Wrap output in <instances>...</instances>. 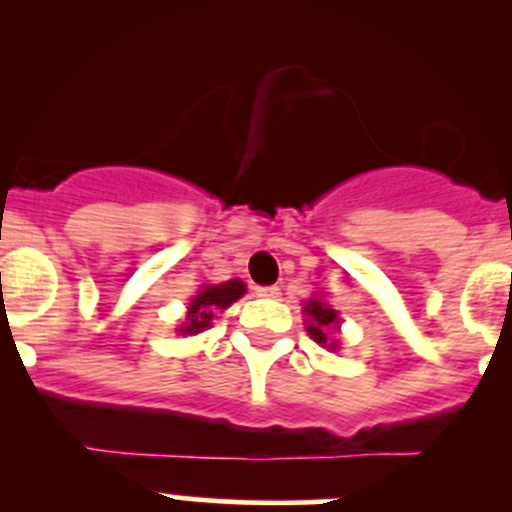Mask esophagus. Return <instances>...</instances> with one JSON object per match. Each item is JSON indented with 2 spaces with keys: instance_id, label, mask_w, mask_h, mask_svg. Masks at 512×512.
<instances>
[{
  "instance_id": "obj_1",
  "label": "esophagus",
  "mask_w": 512,
  "mask_h": 512,
  "mask_svg": "<svg viewBox=\"0 0 512 512\" xmlns=\"http://www.w3.org/2000/svg\"><path fill=\"white\" fill-rule=\"evenodd\" d=\"M257 292V297H267V299H277L280 297V287H275V285H270V287H257L255 289Z\"/></svg>"
}]
</instances>
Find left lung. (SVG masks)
I'll use <instances>...</instances> for the list:
<instances>
[{"mask_svg":"<svg viewBox=\"0 0 512 512\" xmlns=\"http://www.w3.org/2000/svg\"><path fill=\"white\" fill-rule=\"evenodd\" d=\"M304 314H307V332L309 337L317 344L327 349H337V339L329 337L332 329H339V314L337 309H332V304L322 302L319 297H312L309 302H304Z\"/></svg>","mask_w":512,"mask_h":512,"instance_id":"1","label":"left lung"}]
</instances>
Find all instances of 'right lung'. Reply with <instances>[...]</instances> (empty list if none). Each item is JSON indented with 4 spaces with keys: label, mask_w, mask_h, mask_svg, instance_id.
<instances>
[{
    "label": "right lung",
    "mask_w": 512,
    "mask_h": 512,
    "mask_svg": "<svg viewBox=\"0 0 512 512\" xmlns=\"http://www.w3.org/2000/svg\"><path fill=\"white\" fill-rule=\"evenodd\" d=\"M245 294V282L242 280H227L223 285H203L200 292L190 299L188 314H185V322L180 324V334H200L203 329L210 327L215 312L227 309L232 302Z\"/></svg>",
    "instance_id": "1"
}]
</instances>
